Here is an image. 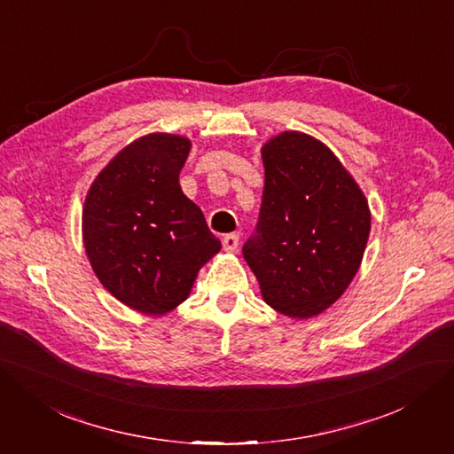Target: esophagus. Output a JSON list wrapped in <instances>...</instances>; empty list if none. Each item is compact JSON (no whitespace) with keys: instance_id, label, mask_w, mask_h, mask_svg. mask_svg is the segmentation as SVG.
Returning a JSON list of instances; mask_svg holds the SVG:
<instances>
[{"instance_id":"34e87169","label":"esophagus","mask_w":454,"mask_h":454,"mask_svg":"<svg viewBox=\"0 0 454 454\" xmlns=\"http://www.w3.org/2000/svg\"><path fill=\"white\" fill-rule=\"evenodd\" d=\"M222 244H223V250L225 252H237V248H239V235L237 232H231V235H225L223 239H222Z\"/></svg>"}]
</instances>
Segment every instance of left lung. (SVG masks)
<instances>
[{"mask_svg": "<svg viewBox=\"0 0 454 454\" xmlns=\"http://www.w3.org/2000/svg\"><path fill=\"white\" fill-rule=\"evenodd\" d=\"M261 159L263 200L242 254L265 303L287 318L309 320L332 307L358 272L369 204L345 164L310 134L272 136Z\"/></svg>", "mask_w": 454, "mask_h": 454, "instance_id": "obj_1", "label": "left lung"}]
</instances>
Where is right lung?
Instances as JSON below:
<instances>
[{
  "instance_id": "right-lung-1",
  "label": "right lung",
  "mask_w": 454,
  "mask_h": 454,
  "mask_svg": "<svg viewBox=\"0 0 454 454\" xmlns=\"http://www.w3.org/2000/svg\"><path fill=\"white\" fill-rule=\"evenodd\" d=\"M189 151L185 136L145 134L106 164L85 197L81 231L96 278L147 316L182 305L199 270L222 250L180 185Z\"/></svg>"
}]
</instances>
